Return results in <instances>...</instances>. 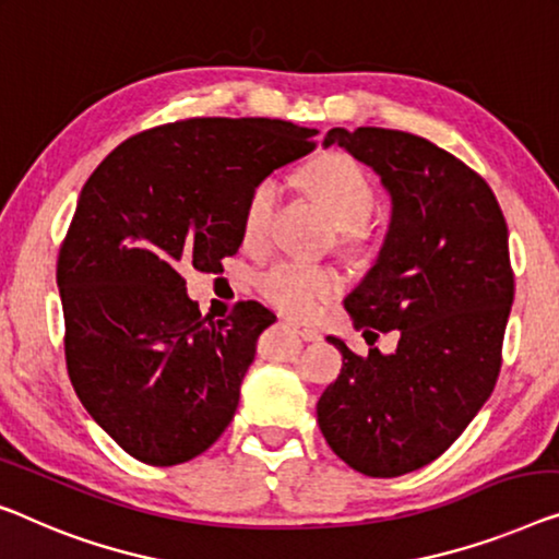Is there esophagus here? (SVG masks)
Instances as JSON below:
<instances>
[{"label": "esophagus", "mask_w": 559, "mask_h": 559, "mask_svg": "<svg viewBox=\"0 0 559 559\" xmlns=\"http://www.w3.org/2000/svg\"><path fill=\"white\" fill-rule=\"evenodd\" d=\"M290 329H296L298 333H301V338H304V341H321V338H323L321 329H316V326H308V323L290 321Z\"/></svg>", "instance_id": "1"}]
</instances>
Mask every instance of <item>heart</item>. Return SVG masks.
<instances>
[{"label": "heart", "mask_w": 559, "mask_h": 559, "mask_svg": "<svg viewBox=\"0 0 559 559\" xmlns=\"http://www.w3.org/2000/svg\"><path fill=\"white\" fill-rule=\"evenodd\" d=\"M306 182L341 228V246L354 248L359 243V228L371 221L377 211V190L369 175L354 157L333 153L308 165ZM281 182L276 175L258 180L248 193L243 207V236L258 240L265 236L276 213ZM341 273L331 265L304 263L294 258H281L255 273L253 286L258 296L276 311L296 319H308L331 301L341 290Z\"/></svg>", "instance_id": "obj_1"}]
</instances>
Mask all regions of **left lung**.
Segmentation results:
<instances>
[{
  "label": "left lung",
  "mask_w": 559,
  "mask_h": 559,
  "mask_svg": "<svg viewBox=\"0 0 559 559\" xmlns=\"http://www.w3.org/2000/svg\"><path fill=\"white\" fill-rule=\"evenodd\" d=\"M323 145L369 165L391 195L384 246L344 306L366 341L399 331V344L359 356L329 336L344 366L316 414L352 469L402 477L444 454L497 384L514 298L507 223L479 173L412 132L333 128Z\"/></svg>",
  "instance_id": "1"
}]
</instances>
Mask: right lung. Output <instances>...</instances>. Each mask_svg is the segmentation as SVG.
<instances>
[{
  "label": "right lung",
  "mask_w": 559,
  "mask_h": 559,
  "mask_svg": "<svg viewBox=\"0 0 559 559\" xmlns=\"http://www.w3.org/2000/svg\"><path fill=\"white\" fill-rule=\"evenodd\" d=\"M313 135L269 118L168 122L124 140L82 188L57 258L67 373L135 460H193L236 414L276 316L240 301L228 319H203L182 273L238 253L248 193L311 153Z\"/></svg>",
  "instance_id": "obj_1"
}]
</instances>
